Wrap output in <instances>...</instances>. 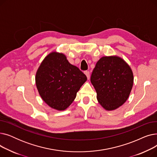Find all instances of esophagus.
Listing matches in <instances>:
<instances>
[{
    "mask_svg": "<svg viewBox=\"0 0 157 157\" xmlns=\"http://www.w3.org/2000/svg\"><path fill=\"white\" fill-rule=\"evenodd\" d=\"M85 75L86 76L88 79H90V72L88 71H85Z\"/></svg>",
    "mask_w": 157,
    "mask_h": 157,
    "instance_id": "34e87169",
    "label": "esophagus"
}]
</instances>
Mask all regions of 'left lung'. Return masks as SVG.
Masks as SVG:
<instances>
[{
	"label": "left lung",
	"instance_id": "1",
	"mask_svg": "<svg viewBox=\"0 0 157 157\" xmlns=\"http://www.w3.org/2000/svg\"><path fill=\"white\" fill-rule=\"evenodd\" d=\"M90 81L98 102L105 110L112 111L127 101L133 86L134 75L121 58L105 56L97 62Z\"/></svg>",
	"mask_w": 157,
	"mask_h": 157
}]
</instances>
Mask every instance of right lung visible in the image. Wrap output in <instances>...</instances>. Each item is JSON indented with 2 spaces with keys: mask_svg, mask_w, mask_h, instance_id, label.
Instances as JSON below:
<instances>
[{
  "mask_svg": "<svg viewBox=\"0 0 157 157\" xmlns=\"http://www.w3.org/2000/svg\"><path fill=\"white\" fill-rule=\"evenodd\" d=\"M87 80L85 74L71 64L66 56L53 52L41 62L36 75V84L42 99L58 111L67 109Z\"/></svg>",
  "mask_w": 157,
  "mask_h": 157,
  "instance_id": "right-lung-1",
  "label": "right lung"
}]
</instances>
